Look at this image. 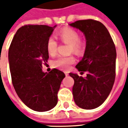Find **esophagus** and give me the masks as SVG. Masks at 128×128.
Returning a JSON list of instances; mask_svg holds the SVG:
<instances>
[{
	"label": "esophagus",
	"mask_w": 128,
	"mask_h": 128,
	"mask_svg": "<svg viewBox=\"0 0 128 128\" xmlns=\"http://www.w3.org/2000/svg\"><path fill=\"white\" fill-rule=\"evenodd\" d=\"M65 75H66V76H68V72H65Z\"/></svg>",
	"instance_id": "esophagus-1"
}]
</instances>
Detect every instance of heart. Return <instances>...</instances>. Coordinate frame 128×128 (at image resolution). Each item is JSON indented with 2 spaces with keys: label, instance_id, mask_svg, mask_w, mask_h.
Returning a JSON list of instances; mask_svg holds the SVG:
<instances>
[{
  "label": "heart",
  "instance_id": "b5f03b06",
  "mask_svg": "<svg viewBox=\"0 0 128 128\" xmlns=\"http://www.w3.org/2000/svg\"><path fill=\"white\" fill-rule=\"evenodd\" d=\"M59 38L62 42L70 45V53H74L77 56H82L86 49V43L84 40L80 39V34L75 29L64 28L59 32ZM58 43L53 36L48 38L46 42V49L49 55L56 56L58 52ZM75 59L72 56L60 57L53 62V66L60 69H68L70 65L74 64Z\"/></svg>",
  "mask_w": 128,
  "mask_h": 128
}]
</instances>
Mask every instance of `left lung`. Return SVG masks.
Wrapping results in <instances>:
<instances>
[{
    "instance_id": "left-lung-1",
    "label": "left lung",
    "mask_w": 128,
    "mask_h": 128,
    "mask_svg": "<svg viewBox=\"0 0 128 128\" xmlns=\"http://www.w3.org/2000/svg\"><path fill=\"white\" fill-rule=\"evenodd\" d=\"M69 25L83 32L86 40L83 58L76 68L81 72L86 71L87 76L84 78L69 73L75 82L74 101L81 108L94 109L106 101L112 88L116 75L115 45L106 27L99 21L82 20Z\"/></svg>"
}]
</instances>
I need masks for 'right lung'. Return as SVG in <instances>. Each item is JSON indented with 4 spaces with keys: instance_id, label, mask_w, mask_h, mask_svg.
<instances>
[{
    "instance_id": "add662e5",
    "label": "right lung",
    "mask_w": 128,
    "mask_h": 128,
    "mask_svg": "<svg viewBox=\"0 0 128 128\" xmlns=\"http://www.w3.org/2000/svg\"><path fill=\"white\" fill-rule=\"evenodd\" d=\"M56 26L28 24L16 33L9 48V64L13 86L27 107L38 112L50 110L58 104V92L65 78L53 68L44 72L48 53L46 42Z\"/></svg>"
}]
</instances>
